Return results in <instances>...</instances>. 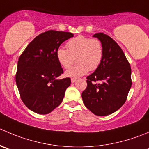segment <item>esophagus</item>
I'll return each mask as SVG.
<instances>
[{
	"mask_svg": "<svg viewBox=\"0 0 149 149\" xmlns=\"http://www.w3.org/2000/svg\"><path fill=\"white\" fill-rule=\"evenodd\" d=\"M76 81V79H71V82L72 83H75Z\"/></svg>",
	"mask_w": 149,
	"mask_h": 149,
	"instance_id": "34e87169",
	"label": "esophagus"
}]
</instances>
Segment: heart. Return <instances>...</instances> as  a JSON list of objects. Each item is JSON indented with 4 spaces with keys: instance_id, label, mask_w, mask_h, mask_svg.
<instances>
[{
    "instance_id": "heart-1",
    "label": "heart",
    "mask_w": 149,
    "mask_h": 149,
    "mask_svg": "<svg viewBox=\"0 0 149 149\" xmlns=\"http://www.w3.org/2000/svg\"><path fill=\"white\" fill-rule=\"evenodd\" d=\"M68 49L60 47L56 56L59 63L65 68L73 65L76 57V65L66 70L65 75L69 78H78L86 74L89 70H95L102 62L103 47L96 38L79 36L67 43Z\"/></svg>"
}]
</instances>
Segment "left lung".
I'll return each mask as SVG.
<instances>
[{
  "instance_id": "1",
  "label": "left lung",
  "mask_w": 149,
  "mask_h": 149,
  "mask_svg": "<svg viewBox=\"0 0 149 149\" xmlns=\"http://www.w3.org/2000/svg\"><path fill=\"white\" fill-rule=\"evenodd\" d=\"M103 47L99 67L86 77L87 86L81 94L85 106L97 116H107L119 110L132 86L131 68L117 43L104 33H96Z\"/></svg>"
}]
</instances>
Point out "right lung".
Masks as SVG:
<instances>
[{"mask_svg": "<svg viewBox=\"0 0 149 149\" xmlns=\"http://www.w3.org/2000/svg\"><path fill=\"white\" fill-rule=\"evenodd\" d=\"M73 34L49 30L38 35L19 58L16 83L20 97L30 110L47 114L61 104L70 78L57 79L63 69L56 56L57 49Z\"/></svg>", "mask_w": 149, "mask_h": 149, "instance_id": "add662e5", "label": "right lung"}]
</instances>
